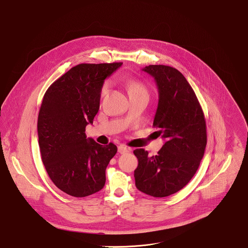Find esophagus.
Returning a JSON list of instances; mask_svg holds the SVG:
<instances>
[{
    "label": "esophagus",
    "instance_id": "34e87169",
    "mask_svg": "<svg viewBox=\"0 0 248 248\" xmlns=\"http://www.w3.org/2000/svg\"><path fill=\"white\" fill-rule=\"evenodd\" d=\"M129 151H130V148L126 147L125 145L121 144V145L118 146V152L120 153V154H124V153L129 152Z\"/></svg>",
    "mask_w": 248,
    "mask_h": 248
}]
</instances>
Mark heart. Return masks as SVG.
Masks as SVG:
<instances>
[{
  "instance_id": "obj_1",
  "label": "heart",
  "mask_w": 248,
  "mask_h": 248,
  "mask_svg": "<svg viewBox=\"0 0 248 248\" xmlns=\"http://www.w3.org/2000/svg\"><path fill=\"white\" fill-rule=\"evenodd\" d=\"M108 86H109V84H108V82L104 84V86H103V88H102V91H101L102 94L106 93V92H107L108 89ZM137 90H143V88H142V86H141L140 84H139V83H137V82H132V83L129 85V92L137 91Z\"/></svg>"
}]
</instances>
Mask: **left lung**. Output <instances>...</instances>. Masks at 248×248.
I'll return each mask as SVG.
<instances>
[{"label": "left lung", "mask_w": 248, "mask_h": 248, "mask_svg": "<svg viewBox=\"0 0 248 248\" xmlns=\"http://www.w3.org/2000/svg\"><path fill=\"white\" fill-rule=\"evenodd\" d=\"M155 79L158 104L153 125L165 142L156 155L136 149L134 171L139 191L165 197L184 188L197 171L207 145L206 121L191 85L176 69L149 65L142 69Z\"/></svg>", "instance_id": "obj_1"}]
</instances>
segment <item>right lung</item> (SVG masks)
Segmentation results:
<instances>
[{"label":"right lung","mask_w":248,"mask_h":248,"mask_svg":"<svg viewBox=\"0 0 248 248\" xmlns=\"http://www.w3.org/2000/svg\"><path fill=\"white\" fill-rule=\"evenodd\" d=\"M122 62L79 64L55 81L45 93L38 118L42 162L59 190L75 197L101 191L106 169L117 146H103L86 136L100 108L104 81Z\"/></svg>","instance_id":"add662e5"}]
</instances>
